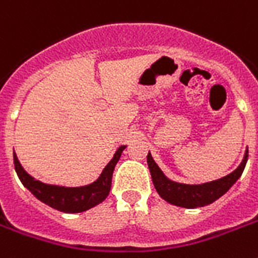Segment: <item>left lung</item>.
<instances>
[{
    "label": "left lung",
    "mask_w": 258,
    "mask_h": 258,
    "mask_svg": "<svg viewBox=\"0 0 258 258\" xmlns=\"http://www.w3.org/2000/svg\"><path fill=\"white\" fill-rule=\"evenodd\" d=\"M246 161H248V151H245L244 159L240 166L229 175L212 180V182H206V183L186 184L169 179L159 169V166L155 163L151 154L149 153L147 155V165H149L153 183L157 188L158 194L166 202L186 209L202 208V206L213 204L214 201L224 196L241 176L245 169V165H246Z\"/></svg>",
    "instance_id": "obj_1"
}]
</instances>
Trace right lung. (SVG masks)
Returning a JSON list of instances; mask_svg holds the SVG:
<instances>
[{
    "label": "right lung",
    "instance_id": "add662e5",
    "mask_svg": "<svg viewBox=\"0 0 258 258\" xmlns=\"http://www.w3.org/2000/svg\"><path fill=\"white\" fill-rule=\"evenodd\" d=\"M124 149L125 146H120L116 150L112 159L108 162V165L105 166L100 176L95 182L87 184V186H80V187H66V186H57V184H48L34 179L33 176L29 175L24 170L16 153H13L14 169H16V172H17L22 184L37 200L50 208L56 209L58 212L82 213L99 205L108 197L109 190H111V182H112V172Z\"/></svg>",
    "mask_w": 258,
    "mask_h": 258
}]
</instances>
